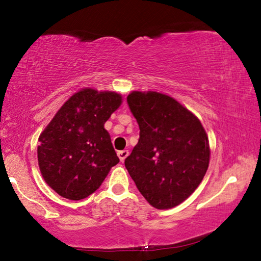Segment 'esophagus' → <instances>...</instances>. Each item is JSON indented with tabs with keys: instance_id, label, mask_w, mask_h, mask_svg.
I'll use <instances>...</instances> for the list:
<instances>
[{
	"instance_id": "1",
	"label": "esophagus",
	"mask_w": 261,
	"mask_h": 261,
	"mask_svg": "<svg viewBox=\"0 0 261 261\" xmlns=\"http://www.w3.org/2000/svg\"><path fill=\"white\" fill-rule=\"evenodd\" d=\"M117 155H118V158H120V160L123 162L125 160V158L129 155V151H127V149H123V151H118L117 152Z\"/></svg>"
}]
</instances>
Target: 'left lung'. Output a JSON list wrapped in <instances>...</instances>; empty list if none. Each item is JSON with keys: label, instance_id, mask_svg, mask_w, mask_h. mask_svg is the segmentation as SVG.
Masks as SVG:
<instances>
[{"label": "left lung", "instance_id": "8db88e82", "mask_svg": "<svg viewBox=\"0 0 261 261\" xmlns=\"http://www.w3.org/2000/svg\"><path fill=\"white\" fill-rule=\"evenodd\" d=\"M126 102L140 132L125 168L153 207L179 205L199 187L208 168L206 131L191 112L168 95L132 92Z\"/></svg>", "mask_w": 261, "mask_h": 261}]
</instances>
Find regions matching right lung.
<instances>
[{
    "instance_id": "add662e5",
    "label": "right lung",
    "mask_w": 261,
    "mask_h": 261,
    "mask_svg": "<svg viewBox=\"0 0 261 261\" xmlns=\"http://www.w3.org/2000/svg\"><path fill=\"white\" fill-rule=\"evenodd\" d=\"M121 102L115 92L85 88L62 106L39 137L41 175L60 196L70 200L88 197L120 162L103 125Z\"/></svg>"
}]
</instances>
